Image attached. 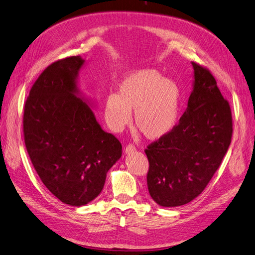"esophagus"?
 <instances>
[{
  "label": "esophagus",
  "mask_w": 255,
  "mask_h": 255,
  "mask_svg": "<svg viewBox=\"0 0 255 255\" xmlns=\"http://www.w3.org/2000/svg\"><path fill=\"white\" fill-rule=\"evenodd\" d=\"M135 151H136V148H135L134 144H128V145L126 146V150H125L126 154H128V155H129V154L134 153Z\"/></svg>",
  "instance_id": "34e87169"
}]
</instances>
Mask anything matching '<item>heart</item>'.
<instances>
[{
	"instance_id": "heart-1",
	"label": "heart",
	"mask_w": 255,
	"mask_h": 255,
	"mask_svg": "<svg viewBox=\"0 0 255 255\" xmlns=\"http://www.w3.org/2000/svg\"><path fill=\"white\" fill-rule=\"evenodd\" d=\"M182 92L180 85L166 79L155 69L141 68L128 72L117 86V95L105 100L107 125L116 132L132 121L149 140H157L174 128L180 113Z\"/></svg>"
}]
</instances>
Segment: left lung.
Masks as SVG:
<instances>
[{"instance_id": "8db88e82", "label": "left lung", "mask_w": 255, "mask_h": 255, "mask_svg": "<svg viewBox=\"0 0 255 255\" xmlns=\"http://www.w3.org/2000/svg\"><path fill=\"white\" fill-rule=\"evenodd\" d=\"M187 109L172 130L144 150L146 183L158 205L187 204L206 187L229 149L232 114L212 73L196 63Z\"/></svg>"}]
</instances>
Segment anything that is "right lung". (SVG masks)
Listing matches in <instances>:
<instances>
[{"mask_svg":"<svg viewBox=\"0 0 255 255\" xmlns=\"http://www.w3.org/2000/svg\"><path fill=\"white\" fill-rule=\"evenodd\" d=\"M81 56L55 61L29 91L23 115L26 150L40 180L61 202L86 205L104 187L122 145L102 129L78 86Z\"/></svg>","mask_w":255,"mask_h":255,"instance_id":"obj_1","label":"right lung"}]
</instances>
